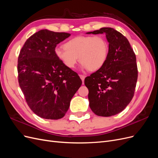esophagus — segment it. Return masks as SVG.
Returning a JSON list of instances; mask_svg holds the SVG:
<instances>
[{"label":"esophagus","instance_id":"obj_1","mask_svg":"<svg viewBox=\"0 0 158 158\" xmlns=\"http://www.w3.org/2000/svg\"><path fill=\"white\" fill-rule=\"evenodd\" d=\"M79 76H80V77L81 80H82V84H84V79H85V76L84 75H82V74H80Z\"/></svg>","mask_w":158,"mask_h":158}]
</instances>
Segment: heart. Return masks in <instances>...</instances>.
I'll return each mask as SVG.
<instances>
[{
  "label": "heart",
  "instance_id": "1",
  "mask_svg": "<svg viewBox=\"0 0 158 158\" xmlns=\"http://www.w3.org/2000/svg\"><path fill=\"white\" fill-rule=\"evenodd\" d=\"M64 47H56L55 55L66 67L73 69L79 61L89 71H96L106 63L109 52L106 39L101 35H79L70 40Z\"/></svg>",
  "mask_w": 158,
  "mask_h": 158
}]
</instances>
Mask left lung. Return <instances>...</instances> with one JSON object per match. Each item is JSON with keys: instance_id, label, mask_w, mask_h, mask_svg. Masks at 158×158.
<instances>
[{"instance_id": "1", "label": "left lung", "mask_w": 158, "mask_h": 158, "mask_svg": "<svg viewBox=\"0 0 158 158\" xmlns=\"http://www.w3.org/2000/svg\"><path fill=\"white\" fill-rule=\"evenodd\" d=\"M87 33H105L109 42L106 63L84 80L89 107L98 116H113L123 111L135 94L138 79L136 55L127 38L113 28L102 27Z\"/></svg>"}]
</instances>
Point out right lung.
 <instances>
[{"mask_svg": "<svg viewBox=\"0 0 158 158\" xmlns=\"http://www.w3.org/2000/svg\"><path fill=\"white\" fill-rule=\"evenodd\" d=\"M70 35L41 30L28 38L19 54V85L28 106L41 118H63L82 85L78 74L66 67L55 52L56 45Z\"/></svg>", "mask_w": 158, "mask_h": 158, "instance_id": "add662e5", "label": "right lung"}]
</instances>
